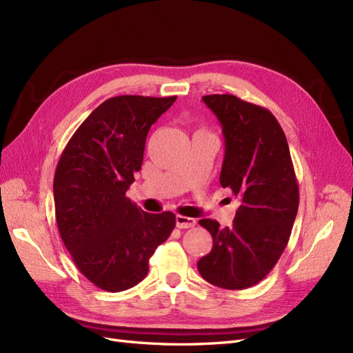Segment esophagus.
Wrapping results in <instances>:
<instances>
[{"instance_id": "34e87169", "label": "esophagus", "mask_w": 353, "mask_h": 353, "mask_svg": "<svg viewBox=\"0 0 353 353\" xmlns=\"http://www.w3.org/2000/svg\"><path fill=\"white\" fill-rule=\"evenodd\" d=\"M175 222H176V227L178 228H191L196 225V219L193 218H188V216H183V215H176L175 218Z\"/></svg>"}]
</instances>
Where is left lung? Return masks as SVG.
<instances>
[{"mask_svg":"<svg viewBox=\"0 0 353 353\" xmlns=\"http://www.w3.org/2000/svg\"><path fill=\"white\" fill-rule=\"evenodd\" d=\"M215 113L225 138L219 183L240 200L231 227L200 219L213 239L197 262L208 283L243 290L263 280L290 239L299 185L287 138L274 114L231 94L201 99Z\"/></svg>","mask_w":353,"mask_h":353,"instance_id":"left-lung-1","label":"left lung"}]
</instances>
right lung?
<instances>
[{
    "mask_svg": "<svg viewBox=\"0 0 353 353\" xmlns=\"http://www.w3.org/2000/svg\"><path fill=\"white\" fill-rule=\"evenodd\" d=\"M175 100H105L60 156L52 184L60 237L78 270L101 290L123 292L143 281L148 259L175 227L172 212L147 213L126 197L150 126Z\"/></svg>",
    "mask_w": 353,
    "mask_h": 353,
    "instance_id": "add662e5",
    "label": "right lung"
}]
</instances>
